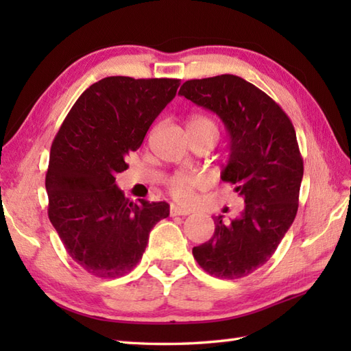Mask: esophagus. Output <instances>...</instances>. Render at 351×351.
<instances>
[{"label":"esophagus","mask_w":351,"mask_h":351,"mask_svg":"<svg viewBox=\"0 0 351 351\" xmlns=\"http://www.w3.org/2000/svg\"><path fill=\"white\" fill-rule=\"evenodd\" d=\"M190 211L185 210V208H180L176 205H171L170 206V215L171 217H176V215H189Z\"/></svg>","instance_id":"obj_1"}]
</instances>
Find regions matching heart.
<instances>
[{
    "label": "heart",
    "instance_id": "b5f03b06",
    "mask_svg": "<svg viewBox=\"0 0 351 351\" xmlns=\"http://www.w3.org/2000/svg\"><path fill=\"white\" fill-rule=\"evenodd\" d=\"M189 130H204V131H213L217 134V125H215L210 117L196 114L190 117ZM202 182L204 180L197 175L180 171V173H175L167 181V189L170 195L173 196V199L180 200V202H190L193 190L200 187Z\"/></svg>",
    "mask_w": 351,
    "mask_h": 351
}]
</instances>
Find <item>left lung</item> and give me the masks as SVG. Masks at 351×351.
<instances>
[{
  "label": "left lung",
  "instance_id": "obj_1",
  "mask_svg": "<svg viewBox=\"0 0 351 351\" xmlns=\"http://www.w3.org/2000/svg\"><path fill=\"white\" fill-rule=\"evenodd\" d=\"M180 95L217 114L229 136V160L221 181L244 199L240 217H214L210 241L193 247L205 271L240 279L264 265L293 225L303 178L294 126L278 104L237 75L190 80Z\"/></svg>",
  "mask_w": 351,
  "mask_h": 351
}]
</instances>
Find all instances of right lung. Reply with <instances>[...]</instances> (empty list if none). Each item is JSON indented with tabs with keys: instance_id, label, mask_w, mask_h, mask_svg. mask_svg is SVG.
I'll use <instances>...</instances> for the list:
<instances>
[{
	"instance_id": "add662e5",
	"label": "right lung",
	"mask_w": 351,
	"mask_h": 351,
	"mask_svg": "<svg viewBox=\"0 0 351 351\" xmlns=\"http://www.w3.org/2000/svg\"><path fill=\"white\" fill-rule=\"evenodd\" d=\"M180 80L107 77L73 104L52 141L45 187L48 217L66 252L87 273L114 279L143 256L167 202L126 199L116 175L137 151Z\"/></svg>"
}]
</instances>
